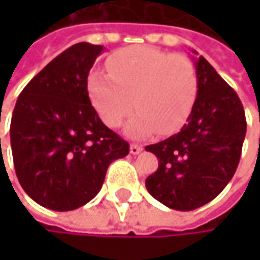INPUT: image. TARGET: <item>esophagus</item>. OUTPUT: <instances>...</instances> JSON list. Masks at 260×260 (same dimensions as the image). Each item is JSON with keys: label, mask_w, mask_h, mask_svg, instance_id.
<instances>
[{"label": "esophagus", "mask_w": 260, "mask_h": 260, "mask_svg": "<svg viewBox=\"0 0 260 260\" xmlns=\"http://www.w3.org/2000/svg\"><path fill=\"white\" fill-rule=\"evenodd\" d=\"M129 150L132 155H138L143 150V146H140V144H131Z\"/></svg>", "instance_id": "obj_1"}]
</instances>
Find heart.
<instances>
[{
    "instance_id": "obj_1",
    "label": "heart",
    "mask_w": 260,
    "mask_h": 260,
    "mask_svg": "<svg viewBox=\"0 0 260 260\" xmlns=\"http://www.w3.org/2000/svg\"><path fill=\"white\" fill-rule=\"evenodd\" d=\"M108 71H94L87 81L91 104L107 126H119L134 105L138 113L128 125L132 137L172 134L189 117L199 93L189 57L137 45L114 52Z\"/></svg>"
}]
</instances>
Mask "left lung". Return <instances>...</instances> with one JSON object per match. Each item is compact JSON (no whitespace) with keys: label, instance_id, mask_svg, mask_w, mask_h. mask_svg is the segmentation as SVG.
Wrapping results in <instances>:
<instances>
[{"label":"left lung","instance_id":"8db88e82","mask_svg":"<svg viewBox=\"0 0 260 260\" xmlns=\"http://www.w3.org/2000/svg\"><path fill=\"white\" fill-rule=\"evenodd\" d=\"M194 64L199 93L186 125L167 140L146 146L159 161L146 188L176 211L197 209L224 189L239 164L247 131L236 91L205 57Z\"/></svg>","mask_w":260,"mask_h":260}]
</instances>
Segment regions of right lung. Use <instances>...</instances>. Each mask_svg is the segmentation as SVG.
<instances>
[{"mask_svg": "<svg viewBox=\"0 0 260 260\" xmlns=\"http://www.w3.org/2000/svg\"><path fill=\"white\" fill-rule=\"evenodd\" d=\"M102 51L85 42L68 48L26 84L13 110L16 176L36 203L52 211L90 202L108 166L129 153L128 141L102 123L88 98V72Z\"/></svg>", "mask_w": 260, "mask_h": 260, "instance_id": "add662e5", "label": "right lung"}]
</instances>
